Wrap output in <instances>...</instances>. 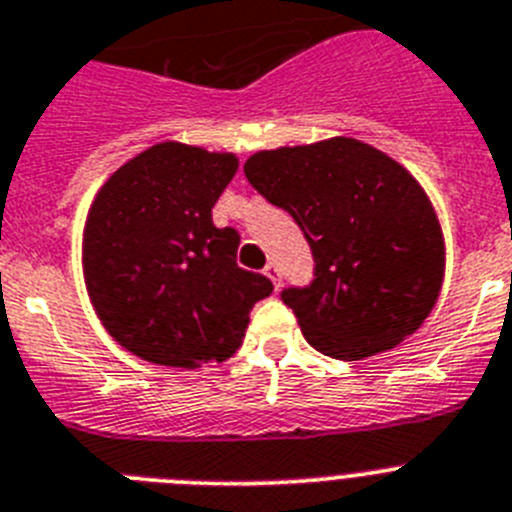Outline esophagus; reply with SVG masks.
<instances>
[{
    "mask_svg": "<svg viewBox=\"0 0 512 512\" xmlns=\"http://www.w3.org/2000/svg\"><path fill=\"white\" fill-rule=\"evenodd\" d=\"M262 273L268 275L270 281H273L275 291L281 288V273H278V265H273V262H268V265H265V270H262Z\"/></svg>",
    "mask_w": 512,
    "mask_h": 512,
    "instance_id": "34e87169",
    "label": "esophagus"
}]
</instances>
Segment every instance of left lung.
I'll list each match as a JSON object with an SVG mask.
<instances>
[{
	"mask_svg": "<svg viewBox=\"0 0 512 512\" xmlns=\"http://www.w3.org/2000/svg\"><path fill=\"white\" fill-rule=\"evenodd\" d=\"M252 188L301 226L309 288L283 291L306 342L363 361L420 330L441 296L446 242L428 193L397 159L350 136L255 151Z\"/></svg>",
	"mask_w": 512,
	"mask_h": 512,
	"instance_id": "left-lung-1",
	"label": "left lung"
}]
</instances>
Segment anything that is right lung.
Segmentation results:
<instances>
[{
    "mask_svg": "<svg viewBox=\"0 0 512 512\" xmlns=\"http://www.w3.org/2000/svg\"><path fill=\"white\" fill-rule=\"evenodd\" d=\"M231 151L162 141L97 190L82 231V273L97 319L121 348L170 368L224 363L273 283L237 265L239 234L211 208L237 175Z\"/></svg>",
    "mask_w": 512,
    "mask_h": 512,
    "instance_id": "obj_1",
    "label": "right lung"
}]
</instances>
